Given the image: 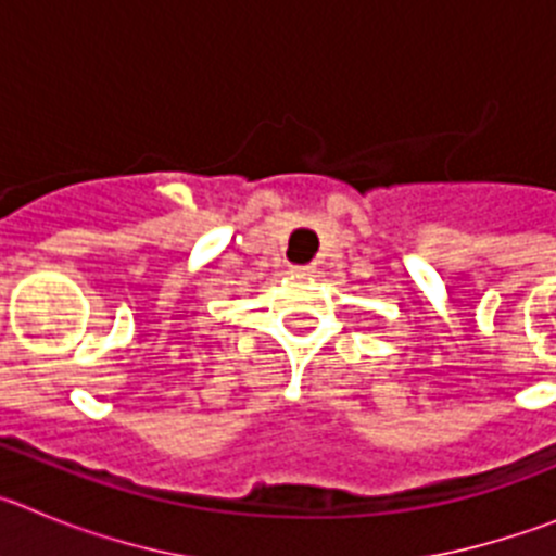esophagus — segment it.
I'll return each instance as SVG.
<instances>
[{"label": "esophagus", "instance_id": "esophagus-1", "mask_svg": "<svg viewBox=\"0 0 556 556\" xmlns=\"http://www.w3.org/2000/svg\"><path fill=\"white\" fill-rule=\"evenodd\" d=\"M289 269H292L294 275H308L314 267H308V264H292V267H289Z\"/></svg>", "mask_w": 556, "mask_h": 556}]
</instances>
